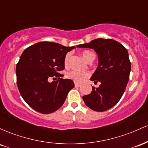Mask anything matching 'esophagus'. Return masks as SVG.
I'll return each instance as SVG.
<instances>
[{
	"label": "esophagus",
	"instance_id": "1",
	"mask_svg": "<svg viewBox=\"0 0 148 148\" xmlns=\"http://www.w3.org/2000/svg\"><path fill=\"white\" fill-rule=\"evenodd\" d=\"M74 86H75L76 88H79V87H80V86H81V85L79 84H76V83H75V85H74Z\"/></svg>",
	"mask_w": 148,
	"mask_h": 148
}]
</instances>
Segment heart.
<instances>
[{"mask_svg": "<svg viewBox=\"0 0 148 148\" xmlns=\"http://www.w3.org/2000/svg\"><path fill=\"white\" fill-rule=\"evenodd\" d=\"M82 56L86 61H88L92 57H94L93 53L89 51H84L82 53ZM69 58H70V55L67 53L64 57V64L65 67H67L69 63ZM67 78L69 79L72 80L76 84H81L84 81H86L90 76V74L86 71H78V70H71L67 74Z\"/></svg>", "mask_w": 148, "mask_h": 148, "instance_id": "b5f03b06", "label": "heart"}]
</instances>
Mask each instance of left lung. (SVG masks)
<instances>
[{
  "label": "left lung",
  "mask_w": 148,
  "mask_h": 148,
  "mask_svg": "<svg viewBox=\"0 0 148 148\" xmlns=\"http://www.w3.org/2000/svg\"><path fill=\"white\" fill-rule=\"evenodd\" d=\"M76 47L94 49L99 59L90 80L95 84L99 82V87H92L90 94L83 97V99L93 111H107L120 101L130 79L128 51L122 44L111 39H95Z\"/></svg>",
  "instance_id": "1"
}]
</instances>
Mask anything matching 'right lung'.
<instances>
[{
  "label": "right lung",
  "instance_id": "right-lung-1",
  "mask_svg": "<svg viewBox=\"0 0 148 148\" xmlns=\"http://www.w3.org/2000/svg\"><path fill=\"white\" fill-rule=\"evenodd\" d=\"M75 47H64L51 42H40L25 49L16 64V83L20 94L35 111L49 114L62 106L73 81L62 79L64 60ZM51 77L56 81L49 82Z\"/></svg>",
  "mask_w": 148,
  "mask_h": 148
}]
</instances>
